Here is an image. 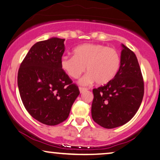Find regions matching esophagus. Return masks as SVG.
<instances>
[{
    "label": "esophagus",
    "mask_w": 160,
    "mask_h": 160,
    "mask_svg": "<svg viewBox=\"0 0 160 160\" xmlns=\"http://www.w3.org/2000/svg\"><path fill=\"white\" fill-rule=\"evenodd\" d=\"M79 90H80V92L81 93H83V92L86 91H87V88H83V87H80L79 88Z\"/></svg>",
    "instance_id": "1"
}]
</instances>
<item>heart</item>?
<instances>
[{
    "instance_id": "heart-1",
    "label": "heart",
    "mask_w": 160,
    "mask_h": 160,
    "mask_svg": "<svg viewBox=\"0 0 160 160\" xmlns=\"http://www.w3.org/2000/svg\"><path fill=\"white\" fill-rule=\"evenodd\" d=\"M62 69L73 79H78L86 70L88 72L80 82L88 85L96 81L98 85L109 82L115 77L120 65L117 50L102 44L87 43L74 49V56H63Z\"/></svg>"
}]
</instances>
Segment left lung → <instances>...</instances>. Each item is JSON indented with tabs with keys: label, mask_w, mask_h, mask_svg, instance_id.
Listing matches in <instances>:
<instances>
[{
	"label": "left lung",
	"mask_w": 160,
	"mask_h": 160,
	"mask_svg": "<svg viewBox=\"0 0 160 160\" xmlns=\"http://www.w3.org/2000/svg\"><path fill=\"white\" fill-rule=\"evenodd\" d=\"M120 66L112 80L93 89L92 118L107 129L123 125L133 118L144 93V83L133 51L122 45Z\"/></svg>",
	"instance_id": "1"
}]
</instances>
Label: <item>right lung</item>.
<instances>
[{"label": "right lung", "instance_id": "add662e5", "mask_svg": "<svg viewBox=\"0 0 160 160\" xmlns=\"http://www.w3.org/2000/svg\"><path fill=\"white\" fill-rule=\"evenodd\" d=\"M64 39L52 38L36 42L20 64L17 82L22 103L33 118L56 125L69 117L80 94L61 67Z\"/></svg>", "mask_w": 160, "mask_h": 160}]
</instances>
